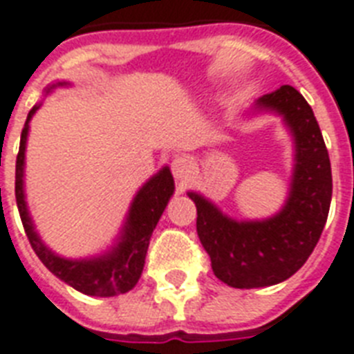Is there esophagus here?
Segmentation results:
<instances>
[{"label":"esophagus","mask_w":354,"mask_h":354,"mask_svg":"<svg viewBox=\"0 0 354 354\" xmlns=\"http://www.w3.org/2000/svg\"><path fill=\"white\" fill-rule=\"evenodd\" d=\"M171 171H174L175 179L180 180V183H186L194 175V162L188 157H177L171 162Z\"/></svg>","instance_id":"34e87169"}]
</instances>
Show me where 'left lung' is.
Segmentation results:
<instances>
[{
  "label": "left lung",
  "instance_id": "8db88e82",
  "mask_svg": "<svg viewBox=\"0 0 354 354\" xmlns=\"http://www.w3.org/2000/svg\"><path fill=\"white\" fill-rule=\"evenodd\" d=\"M272 113L283 120L294 144L289 195L281 210L265 219L237 221L197 192V234L212 270L234 289L281 283L313 254L329 214L330 160L315 113L292 86H281L254 102L247 117Z\"/></svg>",
  "mask_w": 354,
  "mask_h": 354
}]
</instances>
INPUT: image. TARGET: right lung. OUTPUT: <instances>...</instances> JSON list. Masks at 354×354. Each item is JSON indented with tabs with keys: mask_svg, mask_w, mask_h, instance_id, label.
Segmentation results:
<instances>
[{
	"mask_svg": "<svg viewBox=\"0 0 354 354\" xmlns=\"http://www.w3.org/2000/svg\"><path fill=\"white\" fill-rule=\"evenodd\" d=\"M69 86L67 82H56L47 87V95L56 87ZM41 104H36L27 115V122L21 131L18 159H16V203L25 234L39 261L78 292L98 298H109L131 290L137 285L144 268V259L149 247V237L162 216L164 208L175 192V183L168 166L151 175L135 194L128 216L113 245L102 254L89 257H64L50 250L36 232L25 199V149L29 138L30 120Z\"/></svg>",
	"mask_w": 354,
	"mask_h": 354,
	"instance_id": "right-lung-1",
	"label": "right lung"
}]
</instances>
